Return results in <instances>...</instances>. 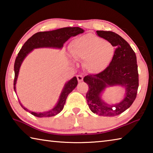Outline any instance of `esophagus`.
<instances>
[{
	"mask_svg": "<svg viewBox=\"0 0 153 153\" xmlns=\"http://www.w3.org/2000/svg\"><path fill=\"white\" fill-rule=\"evenodd\" d=\"M77 81H78L79 82H82L83 80V76H81V75H77Z\"/></svg>",
	"mask_w": 153,
	"mask_h": 153,
	"instance_id": "obj_1",
	"label": "esophagus"
}]
</instances>
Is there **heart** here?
Returning a JSON list of instances; mask_svg holds the SVG:
<instances>
[{
    "mask_svg": "<svg viewBox=\"0 0 153 153\" xmlns=\"http://www.w3.org/2000/svg\"><path fill=\"white\" fill-rule=\"evenodd\" d=\"M69 51L75 59L84 60V69L93 74L104 71L112 61L115 54L112 44L92 33L74 40Z\"/></svg>",
    "mask_w": 153,
    "mask_h": 153,
    "instance_id": "heart-1",
    "label": "heart"
}]
</instances>
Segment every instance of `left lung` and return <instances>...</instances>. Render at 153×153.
<instances>
[{
    "mask_svg": "<svg viewBox=\"0 0 153 153\" xmlns=\"http://www.w3.org/2000/svg\"><path fill=\"white\" fill-rule=\"evenodd\" d=\"M97 33L112 44L115 51L112 61L104 71L84 77V82L89 87L86 100L92 112L103 117H114L128 109L136 98L138 88L136 56L129 44L117 33L102 30ZM113 85L123 87L125 97L117 104L109 105L101 99V94L106 87Z\"/></svg>",
    "mask_w": 153,
    "mask_h": 153,
    "instance_id": "obj_1",
    "label": "left lung"
}]
</instances>
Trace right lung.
<instances>
[{
    "label": "right lung",
    "mask_w": 153,
    "mask_h": 153,
    "mask_svg": "<svg viewBox=\"0 0 153 153\" xmlns=\"http://www.w3.org/2000/svg\"><path fill=\"white\" fill-rule=\"evenodd\" d=\"M84 32V30L78 27H68L60 28V29L48 31V32H40L36 33L32 37L30 38L21 48L19 53L16 57L14 64V71H15V78H14V90L16 93V88L15 85L17 83V79L19 75V69L23 61L24 60L28 54L31 51H32L34 48H62L64 43L68 40L72 36H76L77 35L82 33ZM77 85V79L76 77H74L69 81L67 82L62 90L61 94L59 97V101L57 104L51 110L43 113H35L29 111L22 105L19 100V102L22 107L24 110L30 113L32 115L38 117H53L57 115L63 110L64 105L65 103L67 96L69 93L74 90L75 88Z\"/></svg>",
    "instance_id": "obj_1"
}]
</instances>
